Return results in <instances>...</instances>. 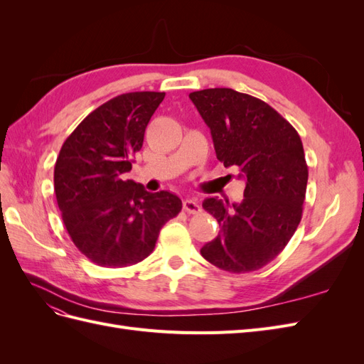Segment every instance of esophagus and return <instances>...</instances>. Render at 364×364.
I'll use <instances>...</instances> for the list:
<instances>
[{
	"instance_id": "34e87169",
	"label": "esophagus",
	"mask_w": 364,
	"mask_h": 364,
	"mask_svg": "<svg viewBox=\"0 0 364 364\" xmlns=\"http://www.w3.org/2000/svg\"><path fill=\"white\" fill-rule=\"evenodd\" d=\"M183 209H185L186 213H190V214H199L202 211L200 205L197 203L196 199H185L183 200Z\"/></svg>"
}]
</instances>
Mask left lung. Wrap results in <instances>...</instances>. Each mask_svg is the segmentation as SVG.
<instances>
[{
    "label": "left lung",
    "mask_w": 364,
    "mask_h": 364,
    "mask_svg": "<svg viewBox=\"0 0 364 364\" xmlns=\"http://www.w3.org/2000/svg\"><path fill=\"white\" fill-rule=\"evenodd\" d=\"M191 102L211 130L215 155L246 181L240 203L203 200L218 235L200 253L230 273L258 270L287 246L302 218L308 167L301 136L272 106L229 87L196 91Z\"/></svg>",
    "instance_id": "left-lung-1"
}]
</instances>
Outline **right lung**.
<instances>
[{
    "instance_id": "add662e5",
    "label": "right lung",
    "mask_w": 364,
    "mask_h": 364,
    "mask_svg": "<svg viewBox=\"0 0 364 364\" xmlns=\"http://www.w3.org/2000/svg\"><path fill=\"white\" fill-rule=\"evenodd\" d=\"M165 92H129L87 115L63 142L54 193L75 247L102 267H127L155 249L161 228L182 209L170 191L124 181Z\"/></svg>"
}]
</instances>
